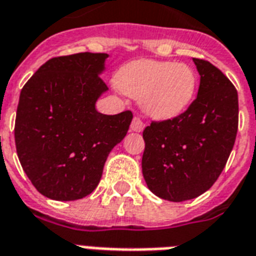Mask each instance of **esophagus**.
<instances>
[{
  "label": "esophagus",
  "mask_w": 256,
  "mask_h": 256,
  "mask_svg": "<svg viewBox=\"0 0 256 256\" xmlns=\"http://www.w3.org/2000/svg\"><path fill=\"white\" fill-rule=\"evenodd\" d=\"M130 128H132V132H141L144 128H145V124H142V120L140 118H134L130 124Z\"/></svg>",
  "instance_id": "obj_1"
}]
</instances>
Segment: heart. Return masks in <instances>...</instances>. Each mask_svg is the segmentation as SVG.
Listing matches in <instances>:
<instances>
[{
	"instance_id": "obj_1",
	"label": "heart",
	"mask_w": 256,
	"mask_h": 256,
	"mask_svg": "<svg viewBox=\"0 0 256 256\" xmlns=\"http://www.w3.org/2000/svg\"><path fill=\"white\" fill-rule=\"evenodd\" d=\"M114 83L120 92L138 98L142 110L154 120L182 114L198 91V75L189 66L150 58L124 64Z\"/></svg>"
}]
</instances>
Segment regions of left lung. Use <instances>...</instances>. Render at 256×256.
<instances>
[{
	"label": "left lung",
	"instance_id": "obj_1",
	"mask_svg": "<svg viewBox=\"0 0 256 256\" xmlns=\"http://www.w3.org/2000/svg\"><path fill=\"white\" fill-rule=\"evenodd\" d=\"M198 98L173 120L144 130L142 174L158 198L180 202L206 192L226 166L238 132V92L210 62L193 58Z\"/></svg>",
	"mask_w": 256,
	"mask_h": 256
}]
</instances>
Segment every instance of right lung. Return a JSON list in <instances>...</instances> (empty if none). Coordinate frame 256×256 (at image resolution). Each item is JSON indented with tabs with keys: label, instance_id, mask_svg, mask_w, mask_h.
<instances>
[{
	"label": "right lung",
	"instance_id": "right-lung-1",
	"mask_svg": "<svg viewBox=\"0 0 256 256\" xmlns=\"http://www.w3.org/2000/svg\"><path fill=\"white\" fill-rule=\"evenodd\" d=\"M107 54L48 60L20 94L14 140L21 166L46 198L72 202L88 196L103 166L132 124V111L104 115L98 99L107 92L100 76Z\"/></svg>",
	"mask_w": 256,
	"mask_h": 256
}]
</instances>
